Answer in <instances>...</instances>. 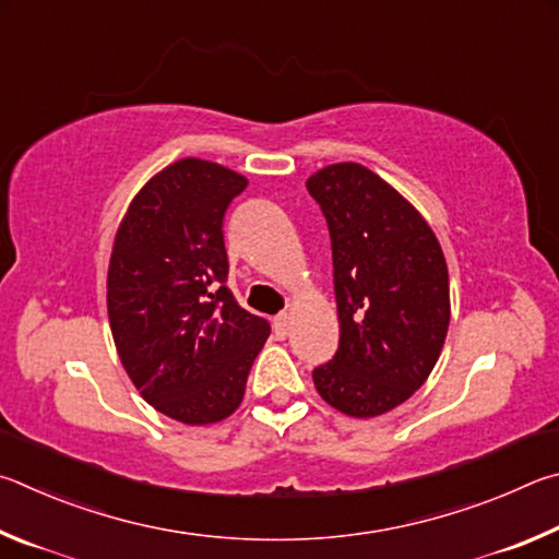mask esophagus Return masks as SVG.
<instances>
[{"mask_svg": "<svg viewBox=\"0 0 559 559\" xmlns=\"http://www.w3.org/2000/svg\"><path fill=\"white\" fill-rule=\"evenodd\" d=\"M272 331H274V336H277V338H285L287 331H289V317L287 314L274 317L272 319Z\"/></svg>", "mask_w": 559, "mask_h": 559, "instance_id": "obj_1", "label": "esophagus"}]
</instances>
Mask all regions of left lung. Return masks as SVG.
<instances>
[{
    "instance_id": "8db88e82",
    "label": "left lung",
    "mask_w": 559,
    "mask_h": 559,
    "mask_svg": "<svg viewBox=\"0 0 559 559\" xmlns=\"http://www.w3.org/2000/svg\"><path fill=\"white\" fill-rule=\"evenodd\" d=\"M326 215L341 341L314 370L326 403L348 417L385 415L437 366L449 317V272L435 230L364 164H329L307 179Z\"/></svg>"
}]
</instances>
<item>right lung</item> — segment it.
Masks as SVG:
<instances>
[{"label": "right lung", "mask_w": 559, "mask_h": 559, "mask_svg": "<svg viewBox=\"0 0 559 559\" xmlns=\"http://www.w3.org/2000/svg\"><path fill=\"white\" fill-rule=\"evenodd\" d=\"M242 174L186 159L146 181L115 233L107 317L127 376L156 413L215 425L240 407L252 360L270 336L223 285V215Z\"/></svg>", "instance_id": "right-lung-1"}]
</instances>
